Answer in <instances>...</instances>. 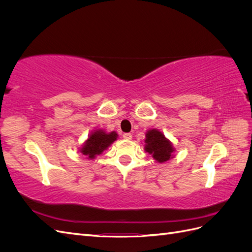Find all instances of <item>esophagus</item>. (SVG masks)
Segmentation results:
<instances>
[{
    "mask_svg": "<svg viewBox=\"0 0 252 252\" xmlns=\"http://www.w3.org/2000/svg\"><path fill=\"white\" fill-rule=\"evenodd\" d=\"M123 138L125 140H131L132 139V134L131 133H124L123 134Z\"/></svg>",
    "mask_w": 252,
    "mask_h": 252,
    "instance_id": "obj_1",
    "label": "esophagus"
}]
</instances>
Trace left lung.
<instances>
[{
    "label": "left lung",
    "mask_w": 252,
    "mask_h": 252,
    "mask_svg": "<svg viewBox=\"0 0 252 252\" xmlns=\"http://www.w3.org/2000/svg\"><path fill=\"white\" fill-rule=\"evenodd\" d=\"M145 151L152 155L158 163H164L173 157L174 148L171 142L167 140L161 131H158V129H151L146 133Z\"/></svg>",
    "instance_id": "8db88e82"
}]
</instances>
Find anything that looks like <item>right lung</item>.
Here are the masks:
<instances>
[{
	"mask_svg": "<svg viewBox=\"0 0 252 252\" xmlns=\"http://www.w3.org/2000/svg\"><path fill=\"white\" fill-rule=\"evenodd\" d=\"M117 138V132L112 131L110 133H106L102 129H97V130L91 132L88 140L83 145L80 151L81 154L86 156L87 158H94L107 149Z\"/></svg>",
	"mask_w": 252,
	"mask_h": 252,
	"instance_id": "add662e5",
	"label": "right lung"
}]
</instances>
